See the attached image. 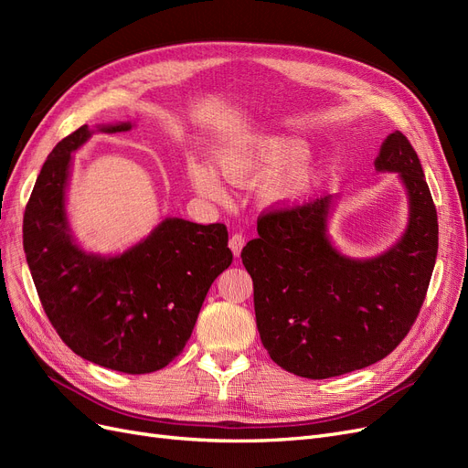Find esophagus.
Returning <instances> with one entry per match:
<instances>
[{"mask_svg":"<svg viewBox=\"0 0 468 468\" xmlns=\"http://www.w3.org/2000/svg\"><path fill=\"white\" fill-rule=\"evenodd\" d=\"M244 244H246V239H244L242 234H232L229 246H230V250H232V253H234V258H239V253H242Z\"/></svg>","mask_w":468,"mask_h":468,"instance_id":"1","label":"esophagus"}]
</instances>
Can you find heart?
<instances>
[{"label": "heart", "instance_id": "b5f03b06", "mask_svg": "<svg viewBox=\"0 0 468 468\" xmlns=\"http://www.w3.org/2000/svg\"><path fill=\"white\" fill-rule=\"evenodd\" d=\"M306 155L301 143L279 138H258L246 144L222 148L217 164L226 181L238 187H251L263 183V199L267 203H289L301 199L313 186V174L304 165H294ZM187 176L195 191L208 201L226 203V191L220 176L208 164L191 160Z\"/></svg>", "mask_w": 468, "mask_h": 468}]
</instances>
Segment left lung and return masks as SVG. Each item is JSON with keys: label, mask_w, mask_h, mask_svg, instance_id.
I'll use <instances>...</instances> for the list:
<instances>
[{"label": "left lung", "mask_w": 468, "mask_h": 468, "mask_svg": "<svg viewBox=\"0 0 468 468\" xmlns=\"http://www.w3.org/2000/svg\"><path fill=\"white\" fill-rule=\"evenodd\" d=\"M375 169L399 174L408 195L406 230L385 253L357 260L332 244V195L267 212L258 220L260 238L242 250L261 344L289 373L330 378L380 361L426 299L437 212L418 154L400 131L380 144Z\"/></svg>", "instance_id": "1"}]
</instances>
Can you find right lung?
<instances>
[{
	"label": "right lung",
	"mask_w": 468,
	"mask_h": 468,
	"mask_svg": "<svg viewBox=\"0 0 468 468\" xmlns=\"http://www.w3.org/2000/svg\"><path fill=\"white\" fill-rule=\"evenodd\" d=\"M133 122L80 126L42 165L23 217V248L42 308L62 342L112 371H160L186 347L205 296L232 263L224 224L164 218L117 256L86 251L69 229L66 189L72 158L93 133Z\"/></svg>",
	"instance_id": "add662e5"
}]
</instances>
